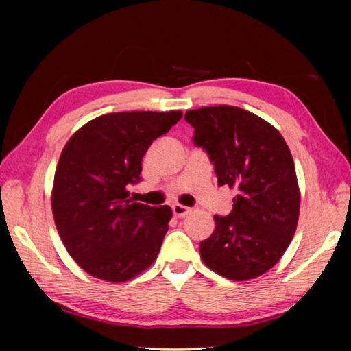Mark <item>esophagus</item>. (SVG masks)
<instances>
[{
  "label": "esophagus",
  "mask_w": 351,
  "mask_h": 351,
  "mask_svg": "<svg viewBox=\"0 0 351 351\" xmlns=\"http://www.w3.org/2000/svg\"><path fill=\"white\" fill-rule=\"evenodd\" d=\"M171 210H173V215L176 218H184V217H187L189 213H190L189 207L181 206V204H173V206H171Z\"/></svg>",
  "instance_id": "esophagus-1"
}]
</instances>
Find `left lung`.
<instances>
[{"label":"left lung","mask_w":351,"mask_h":351,"mask_svg":"<svg viewBox=\"0 0 351 351\" xmlns=\"http://www.w3.org/2000/svg\"><path fill=\"white\" fill-rule=\"evenodd\" d=\"M184 119L195 128V145L209 154L218 186L239 192L228 217H213L215 230L199 243L201 258L229 280L265 274L288 249L299 219L300 192L287 142L239 106H203Z\"/></svg>","instance_id":"left-lung-1"}]
</instances>
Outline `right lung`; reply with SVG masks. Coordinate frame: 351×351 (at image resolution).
<instances>
[{"label":"right lung","mask_w":351,"mask_h":351,"mask_svg":"<svg viewBox=\"0 0 351 351\" xmlns=\"http://www.w3.org/2000/svg\"><path fill=\"white\" fill-rule=\"evenodd\" d=\"M181 111L110 112L71 136L58 159L52 213L64 247L83 271L121 283L158 257L171 209L133 203L127 186L141 181L142 158Z\"/></svg>","instance_id":"obj_1"}]
</instances>
